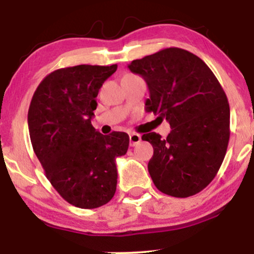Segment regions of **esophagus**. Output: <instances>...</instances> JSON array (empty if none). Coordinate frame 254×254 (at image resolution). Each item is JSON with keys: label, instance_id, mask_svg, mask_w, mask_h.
Instances as JSON below:
<instances>
[{"label": "esophagus", "instance_id": "34e87169", "mask_svg": "<svg viewBox=\"0 0 254 254\" xmlns=\"http://www.w3.org/2000/svg\"><path fill=\"white\" fill-rule=\"evenodd\" d=\"M129 139H130L131 147H135L137 143H139V142H141V136H139L138 133H130Z\"/></svg>", "mask_w": 254, "mask_h": 254}]
</instances>
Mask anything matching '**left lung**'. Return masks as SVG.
Wrapping results in <instances>:
<instances>
[{
  "label": "left lung",
  "mask_w": 254,
  "mask_h": 254,
  "mask_svg": "<svg viewBox=\"0 0 254 254\" xmlns=\"http://www.w3.org/2000/svg\"><path fill=\"white\" fill-rule=\"evenodd\" d=\"M149 89L145 110L171 125L166 138L142 136L153 145L148 171L168 196L185 198L205 189L222 165L229 141L228 99L208 65L191 52L168 48L132 61Z\"/></svg>",
  "instance_id": "1"
}]
</instances>
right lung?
I'll list each match as a JSON object with an SVG mask.
<instances>
[{"instance_id":"1","label":"right lung","mask_w":254,"mask_h":254,"mask_svg":"<svg viewBox=\"0 0 254 254\" xmlns=\"http://www.w3.org/2000/svg\"><path fill=\"white\" fill-rule=\"evenodd\" d=\"M117 64L57 69L34 92L28 130L34 153L58 193L72 205L94 209L117 188L116 159L125 155L129 135H103L92 125L99 89Z\"/></svg>"}]
</instances>
